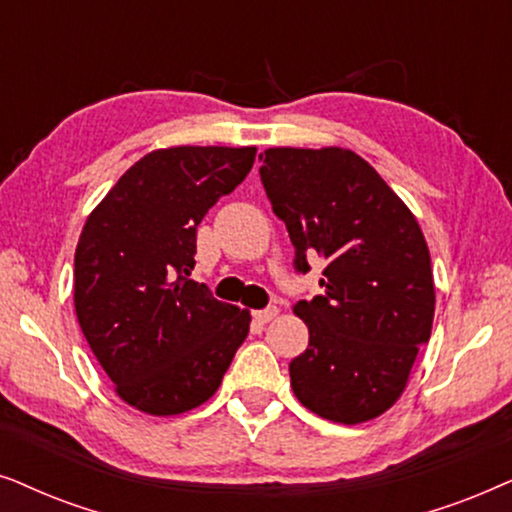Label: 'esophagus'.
Returning a JSON list of instances; mask_svg holds the SVG:
<instances>
[{"instance_id": "esophagus-1", "label": "esophagus", "mask_w": 512, "mask_h": 512, "mask_svg": "<svg viewBox=\"0 0 512 512\" xmlns=\"http://www.w3.org/2000/svg\"><path fill=\"white\" fill-rule=\"evenodd\" d=\"M278 316V309L276 306H267V309H260L252 313V318L257 320V323H269V320H274Z\"/></svg>"}]
</instances>
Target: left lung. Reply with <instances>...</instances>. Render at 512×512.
<instances>
[{
  "label": "left lung",
  "mask_w": 512,
  "mask_h": 512,
  "mask_svg": "<svg viewBox=\"0 0 512 512\" xmlns=\"http://www.w3.org/2000/svg\"><path fill=\"white\" fill-rule=\"evenodd\" d=\"M262 185L288 227L297 271L325 260L323 295L292 306L309 349L290 363L306 410L335 424H363L391 410L431 339V252L412 210L351 149L271 147Z\"/></svg>",
  "instance_id": "8db88e82"
}]
</instances>
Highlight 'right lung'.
Returning <instances> with one entry per match:
<instances>
[{"label": "right lung", "mask_w": 512, "mask_h": 512, "mask_svg": "<svg viewBox=\"0 0 512 512\" xmlns=\"http://www.w3.org/2000/svg\"><path fill=\"white\" fill-rule=\"evenodd\" d=\"M255 147H168L135 161L74 252V311L126 405L173 417L213 398L250 311L192 281L196 227L245 180Z\"/></svg>", "instance_id": "add662e5"}]
</instances>
